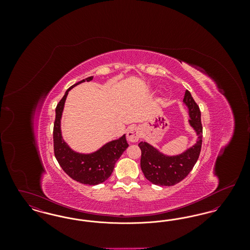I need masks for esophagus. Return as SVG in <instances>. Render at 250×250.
I'll list each match as a JSON object with an SVG mask.
<instances>
[{
	"label": "esophagus",
	"mask_w": 250,
	"mask_h": 250,
	"mask_svg": "<svg viewBox=\"0 0 250 250\" xmlns=\"http://www.w3.org/2000/svg\"><path fill=\"white\" fill-rule=\"evenodd\" d=\"M141 132L137 126H131L126 133V138L130 143H137L140 140Z\"/></svg>",
	"instance_id": "34e87169"
}]
</instances>
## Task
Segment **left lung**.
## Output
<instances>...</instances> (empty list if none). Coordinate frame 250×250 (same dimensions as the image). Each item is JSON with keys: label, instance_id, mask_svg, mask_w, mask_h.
<instances>
[{"label": "left lung", "instance_id": "1", "mask_svg": "<svg viewBox=\"0 0 250 250\" xmlns=\"http://www.w3.org/2000/svg\"><path fill=\"white\" fill-rule=\"evenodd\" d=\"M188 110V124L197 135V142L179 155H168L159 151L147 142H141V167L145 178L156 186L171 187L186 178L196 164L201 153L202 125L200 107L189 91H186L183 99Z\"/></svg>", "mask_w": 250, "mask_h": 250}]
</instances>
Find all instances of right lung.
<instances>
[{
  "label": "right lung",
  "mask_w": 250,
  "mask_h": 250,
  "mask_svg": "<svg viewBox=\"0 0 250 250\" xmlns=\"http://www.w3.org/2000/svg\"><path fill=\"white\" fill-rule=\"evenodd\" d=\"M92 80L93 77H89L72 85L58 103L55 109L53 144L55 157L68 176L84 185L95 186L105 182L111 175L115 163L128 147V143L125 139V134H124L119 139L108 142L95 152L84 154L73 150L63 140L61 120L67 95L75 86L85 82H91Z\"/></svg>",
  "instance_id": "add662e5"
}]
</instances>
